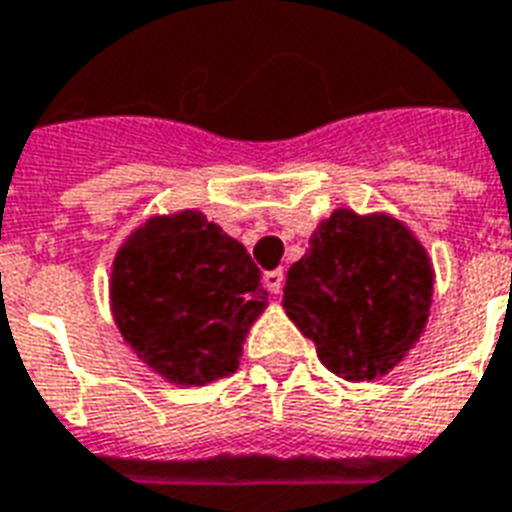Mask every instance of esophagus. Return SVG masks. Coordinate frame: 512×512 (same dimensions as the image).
I'll return each instance as SVG.
<instances>
[{
	"mask_svg": "<svg viewBox=\"0 0 512 512\" xmlns=\"http://www.w3.org/2000/svg\"><path fill=\"white\" fill-rule=\"evenodd\" d=\"M263 284L268 287V292H271V295H282V287H284V271H282V268H276V271L265 273Z\"/></svg>",
	"mask_w": 512,
	"mask_h": 512,
	"instance_id": "34e87169",
	"label": "esophagus"
}]
</instances>
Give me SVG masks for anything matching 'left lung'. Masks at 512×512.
Masks as SVG:
<instances>
[{"instance_id":"1","label":"left lung","mask_w":512,"mask_h":512,"mask_svg":"<svg viewBox=\"0 0 512 512\" xmlns=\"http://www.w3.org/2000/svg\"><path fill=\"white\" fill-rule=\"evenodd\" d=\"M432 292V257L405 222L335 209L287 271L282 306L330 373L376 381L416 349Z\"/></svg>"}]
</instances>
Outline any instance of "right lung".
I'll return each mask as SVG.
<instances>
[{
	"instance_id": "right-lung-1",
	"label": "right lung",
	"mask_w": 512,
	"mask_h": 512,
	"mask_svg": "<svg viewBox=\"0 0 512 512\" xmlns=\"http://www.w3.org/2000/svg\"><path fill=\"white\" fill-rule=\"evenodd\" d=\"M265 306L268 292L244 244L198 209L152 214L112 260L117 330L169 384L204 386L236 373Z\"/></svg>"
}]
</instances>
